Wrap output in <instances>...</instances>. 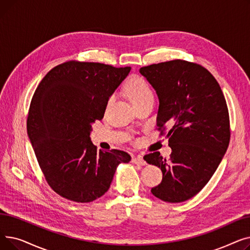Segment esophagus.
<instances>
[{"label":"esophagus","instance_id":"1","mask_svg":"<svg viewBox=\"0 0 250 250\" xmlns=\"http://www.w3.org/2000/svg\"><path fill=\"white\" fill-rule=\"evenodd\" d=\"M133 163H135V164H139V165H146V162H145V160H144V158H143V156H141V155H138V156H135V157H133Z\"/></svg>","mask_w":250,"mask_h":250}]
</instances>
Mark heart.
Instances as JSON below:
<instances>
[{"label": "heart", "instance_id": "obj_1", "mask_svg": "<svg viewBox=\"0 0 250 250\" xmlns=\"http://www.w3.org/2000/svg\"><path fill=\"white\" fill-rule=\"evenodd\" d=\"M126 94L135 106L149 98L153 97L152 90L148 83L139 76H133L128 79L125 85Z\"/></svg>", "mask_w": 250, "mask_h": 250}]
</instances>
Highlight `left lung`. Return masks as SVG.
Wrapping results in <instances>:
<instances>
[{"instance_id":"obj_1","label":"left lung","mask_w":250,"mask_h":250,"mask_svg":"<svg viewBox=\"0 0 250 250\" xmlns=\"http://www.w3.org/2000/svg\"><path fill=\"white\" fill-rule=\"evenodd\" d=\"M140 74L158 96L157 125H171L166 135L170 158L163 159L159 152L144 157L163 173L151 192L168 203L188 201L211 179L227 151L230 125L225 97L213 75L196 63L174 60L143 67Z\"/></svg>"}]
</instances>
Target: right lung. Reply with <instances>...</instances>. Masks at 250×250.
Wrapping results in <instances>:
<instances>
[{
    "mask_svg": "<svg viewBox=\"0 0 250 250\" xmlns=\"http://www.w3.org/2000/svg\"><path fill=\"white\" fill-rule=\"evenodd\" d=\"M129 67L68 62L50 70L32 97L27 134L49 187L64 199L90 203L106 192L116 168L130 156L97 150L92 125L102 120L110 96Z\"/></svg>",
    "mask_w": 250,
    "mask_h": 250,
    "instance_id": "1",
    "label": "right lung"
}]
</instances>
